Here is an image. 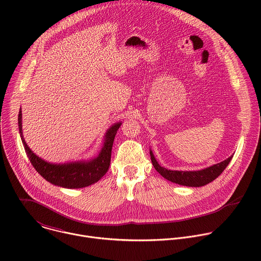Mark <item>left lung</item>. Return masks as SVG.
I'll use <instances>...</instances> for the list:
<instances>
[{
  "mask_svg": "<svg viewBox=\"0 0 261 261\" xmlns=\"http://www.w3.org/2000/svg\"><path fill=\"white\" fill-rule=\"evenodd\" d=\"M152 163L155 167V169L166 179L182 185V186H188V187H201L211 181H213L215 178H217L226 166L229 164L230 160L233 156H230L228 159L224 160L223 162H220L218 164H215L211 167H207L202 170L198 171H177V170H169L164 167H161L158 162L156 161L154 155L152 152H150Z\"/></svg>",
  "mask_w": 261,
  "mask_h": 261,
  "instance_id": "left-lung-1",
  "label": "left lung"
}]
</instances>
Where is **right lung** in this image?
<instances>
[{"instance_id": "obj_1", "label": "right lung", "mask_w": 261, "mask_h": 261, "mask_svg": "<svg viewBox=\"0 0 261 261\" xmlns=\"http://www.w3.org/2000/svg\"><path fill=\"white\" fill-rule=\"evenodd\" d=\"M121 123L111 127L105 136V142L99 156L89 162H75L67 164H51L38 156H36L25 143L22 136L21 127V110L18 114V129L25 153L30 162L47 181L60 186V187L77 189L98 181L108 170L111 159V148H113L115 136Z\"/></svg>"}]
</instances>
